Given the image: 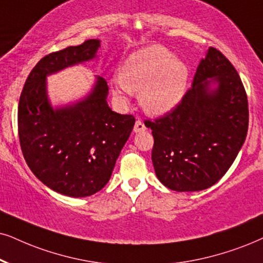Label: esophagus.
<instances>
[{
  "label": "esophagus",
  "instance_id": "obj_1",
  "mask_svg": "<svg viewBox=\"0 0 263 263\" xmlns=\"http://www.w3.org/2000/svg\"><path fill=\"white\" fill-rule=\"evenodd\" d=\"M145 129H147V127H145V125L143 124V121L142 120H138L136 121V124H135V127H134V131L136 132V134H137V132H142V131H145Z\"/></svg>",
  "mask_w": 263,
  "mask_h": 263
}]
</instances>
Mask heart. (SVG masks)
Returning a JSON list of instances; mask_svg holds the SVG:
<instances>
[{"label": "heart", "instance_id": "heart-1", "mask_svg": "<svg viewBox=\"0 0 263 263\" xmlns=\"http://www.w3.org/2000/svg\"><path fill=\"white\" fill-rule=\"evenodd\" d=\"M189 79L188 66L160 45H153L132 53L122 65L120 76L112 79L116 96L126 98L139 92L144 110L164 115L183 98Z\"/></svg>", "mask_w": 263, "mask_h": 263}]
</instances>
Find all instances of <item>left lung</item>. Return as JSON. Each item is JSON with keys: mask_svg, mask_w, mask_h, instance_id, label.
<instances>
[{"mask_svg": "<svg viewBox=\"0 0 263 263\" xmlns=\"http://www.w3.org/2000/svg\"><path fill=\"white\" fill-rule=\"evenodd\" d=\"M215 82L218 87L211 90ZM144 124L154 137L152 161L162 184L176 192L210 188L228 171L247 138L249 105L240 76L210 47L177 107Z\"/></svg>", "mask_w": 263, "mask_h": 263, "instance_id": "obj_1", "label": "left lung"}]
</instances>
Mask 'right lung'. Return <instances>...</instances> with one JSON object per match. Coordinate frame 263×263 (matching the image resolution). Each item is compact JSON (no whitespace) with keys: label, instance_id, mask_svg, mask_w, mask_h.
Masks as SVG:
<instances>
[{"label":"right lung","instance_id":"obj_1","mask_svg":"<svg viewBox=\"0 0 263 263\" xmlns=\"http://www.w3.org/2000/svg\"><path fill=\"white\" fill-rule=\"evenodd\" d=\"M99 46V40H87L45 55L19 99L18 135L26 164L43 184L68 197H88L108 183L136 121L108 107V85L101 76L84 101L55 110L48 103L46 76L95 58Z\"/></svg>","mask_w":263,"mask_h":263}]
</instances>
